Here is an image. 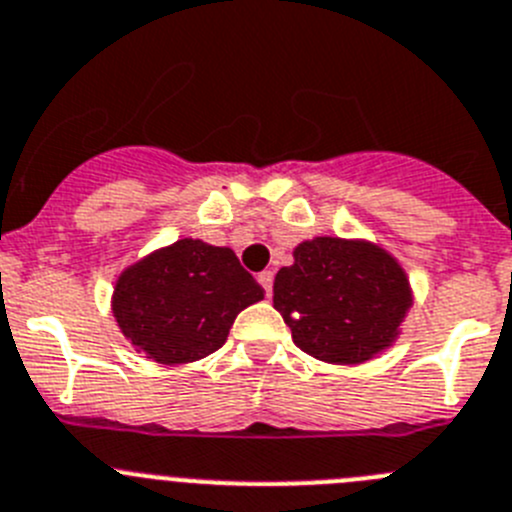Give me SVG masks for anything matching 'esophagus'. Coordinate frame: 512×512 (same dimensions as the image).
Returning a JSON list of instances; mask_svg holds the SVG:
<instances>
[{"label": "esophagus", "instance_id": "1", "mask_svg": "<svg viewBox=\"0 0 512 512\" xmlns=\"http://www.w3.org/2000/svg\"><path fill=\"white\" fill-rule=\"evenodd\" d=\"M259 284L264 287L266 297H271V289H274V271H261L259 274Z\"/></svg>", "mask_w": 512, "mask_h": 512}]
</instances>
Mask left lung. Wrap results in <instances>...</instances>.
<instances>
[{
	"label": "left lung",
	"instance_id": "8db88e82",
	"mask_svg": "<svg viewBox=\"0 0 512 512\" xmlns=\"http://www.w3.org/2000/svg\"><path fill=\"white\" fill-rule=\"evenodd\" d=\"M274 307L297 348L327 363H365L396 340L411 307L409 281L383 248L314 238L274 279Z\"/></svg>",
	"mask_w": 512,
	"mask_h": 512
}]
</instances>
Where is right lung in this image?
Here are the masks:
<instances>
[{
	"mask_svg": "<svg viewBox=\"0 0 512 512\" xmlns=\"http://www.w3.org/2000/svg\"><path fill=\"white\" fill-rule=\"evenodd\" d=\"M264 289L231 248L182 241L119 276L114 314L121 332L157 363H192L215 353L233 320Z\"/></svg>",
	"mask_w": 512,
	"mask_h": 512,
	"instance_id": "obj_1",
	"label": "right lung"
}]
</instances>
